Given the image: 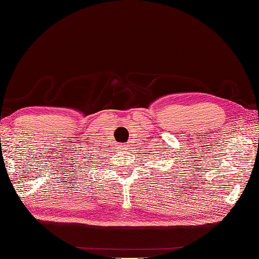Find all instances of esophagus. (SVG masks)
<instances>
[{
  "label": "esophagus",
  "mask_w": 259,
  "mask_h": 259,
  "mask_svg": "<svg viewBox=\"0 0 259 259\" xmlns=\"http://www.w3.org/2000/svg\"><path fill=\"white\" fill-rule=\"evenodd\" d=\"M125 146H128V145H125Z\"/></svg>",
  "instance_id": "34e87169"
}]
</instances>
